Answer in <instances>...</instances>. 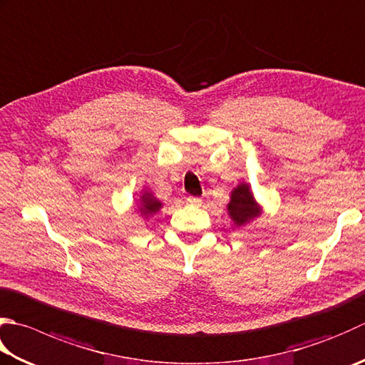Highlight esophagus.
<instances>
[{
  "label": "esophagus",
  "instance_id": "1",
  "mask_svg": "<svg viewBox=\"0 0 365 365\" xmlns=\"http://www.w3.org/2000/svg\"><path fill=\"white\" fill-rule=\"evenodd\" d=\"M187 202H188L190 205H192V207H199V205L202 204V199L197 197V196H190V197L187 199Z\"/></svg>",
  "mask_w": 365,
  "mask_h": 365
}]
</instances>
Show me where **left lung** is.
I'll use <instances>...</instances> for the list:
<instances>
[{"instance_id":"obj_1","label":"left lung","mask_w":365,"mask_h":365,"mask_svg":"<svg viewBox=\"0 0 365 365\" xmlns=\"http://www.w3.org/2000/svg\"><path fill=\"white\" fill-rule=\"evenodd\" d=\"M227 210H230V215L237 226L245 225L248 220H252L259 213L258 205H256L253 195L250 192L247 185H240V187L232 191L231 202L227 205Z\"/></svg>"}]
</instances>
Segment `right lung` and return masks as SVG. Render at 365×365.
Returning <instances> with one entry per match:
<instances>
[{"instance_id": "1", "label": "right lung", "mask_w": 365, "mask_h": 365, "mask_svg": "<svg viewBox=\"0 0 365 365\" xmlns=\"http://www.w3.org/2000/svg\"><path fill=\"white\" fill-rule=\"evenodd\" d=\"M160 207H161V202L156 201L155 197H152L150 195H144V196H142L140 212L144 213V215H148V213H150V215H152V213L160 210Z\"/></svg>"}]
</instances>
